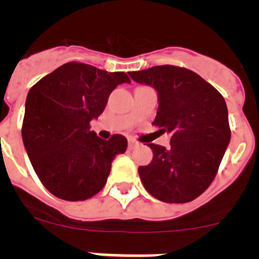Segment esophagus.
I'll return each instance as SVG.
<instances>
[{
	"label": "esophagus",
	"instance_id": "34e87169",
	"mask_svg": "<svg viewBox=\"0 0 259 259\" xmlns=\"http://www.w3.org/2000/svg\"><path fill=\"white\" fill-rule=\"evenodd\" d=\"M136 146H139V143H137V141L132 140V139L128 140V148H130V149H135Z\"/></svg>",
	"mask_w": 259,
	"mask_h": 259
}]
</instances>
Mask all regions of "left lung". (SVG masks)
<instances>
[{
  "mask_svg": "<svg viewBox=\"0 0 259 259\" xmlns=\"http://www.w3.org/2000/svg\"><path fill=\"white\" fill-rule=\"evenodd\" d=\"M130 76L157 91L153 124L171 135L167 149L149 144L152 162L139 167L144 187L163 202L193 201L214 180L231 140L223 96L200 75L176 66H154Z\"/></svg>",
  "mask_w": 259,
  "mask_h": 259,
  "instance_id": "1",
  "label": "left lung"
}]
</instances>
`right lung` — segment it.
<instances>
[{
  "instance_id": "obj_1",
  "label": "right lung",
  "mask_w": 259,
  "mask_h": 259,
  "mask_svg": "<svg viewBox=\"0 0 259 259\" xmlns=\"http://www.w3.org/2000/svg\"><path fill=\"white\" fill-rule=\"evenodd\" d=\"M123 83L124 72L68 62L29 89L22 139L35 172L45 188L66 201H84L104 188L115 155L127 139L102 140L89 130L104 113L107 98Z\"/></svg>"
}]
</instances>
